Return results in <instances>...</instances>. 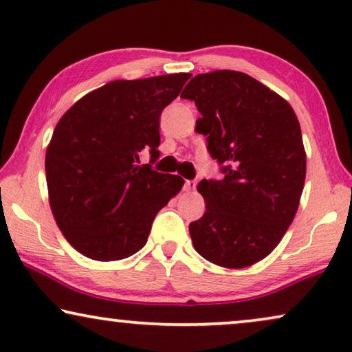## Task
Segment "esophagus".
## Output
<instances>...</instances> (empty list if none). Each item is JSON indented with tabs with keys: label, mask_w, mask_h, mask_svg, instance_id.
Instances as JSON below:
<instances>
[{
	"label": "esophagus",
	"mask_w": 352,
	"mask_h": 352,
	"mask_svg": "<svg viewBox=\"0 0 352 352\" xmlns=\"http://www.w3.org/2000/svg\"><path fill=\"white\" fill-rule=\"evenodd\" d=\"M195 186H197V181H194V179H187L186 181V189L187 190H194Z\"/></svg>",
	"instance_id": "esophagus-1"
}]
</instances>
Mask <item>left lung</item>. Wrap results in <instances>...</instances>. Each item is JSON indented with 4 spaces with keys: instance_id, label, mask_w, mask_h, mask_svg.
Masks as SVG:
<instances>
[{
    "instance_id": "obj_1",
    "label": "left lung",
    "mask_w": 352,
    "mask_h": 352,
    "mask_svg": "<svg viewBox=\"0 0 352 352\" xmlns=\"http://www.w3.org/2000/svg\"><path fill=\"white\" fill-rule=\"evenodd\" d=\"M201 118L195 131L221 165V181L201 179L206 210L189 226L197 253L221 267L261 261L295 218L306 179V152L292 105L253 76L214 70L181 94Z\"/></svg>"
}]
</instances>
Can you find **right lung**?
Listing matches in <instances>:
<instances>
[{"label":"right lung","instance_id":"obj_1","mask_svg":"<svg viewBox=\"0 0 352 352\" xmlns=\"http://www.w3.org/2000/svg\"><path fill=\"white\" fill-rule=\"evenodd\" d=\"M190 74L115 80L72 105L46 148V182L57 228L96 261H118L147 243L158 211L184 186L139 165L160 152V113Z\"/></svg>","mask_w":352,"mask_h":352}]
</instances>
